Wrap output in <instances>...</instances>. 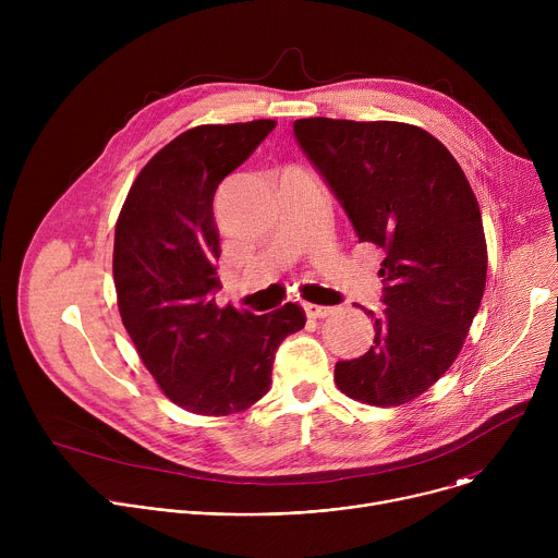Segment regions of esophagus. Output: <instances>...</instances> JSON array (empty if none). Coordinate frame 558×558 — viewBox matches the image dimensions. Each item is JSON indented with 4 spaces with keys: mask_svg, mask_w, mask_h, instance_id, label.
I'll return each mask as SVG.
<instances>
[{
    "mask_svg": "<svg viewBox=\"0 0 558 558\" xmlns=\"http://www.w3.org/2000/svg\"><path fill=\"white\" fill-rule=\"evenodd\" d=\"M304 311L308 317H327L333 313V306H320V304H304Z\"/></svg>",
    "mask_w": 558,
    "mask_h": 558,
    "instance_id": "34e87169",
    "label": "esophagus"
}]
</instances>
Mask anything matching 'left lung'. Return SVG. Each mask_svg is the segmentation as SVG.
<instances>
[{"label":"left lung","instance_id":"obj_1","mask_svg":"<svg viewBox=\"0 0 558 558\" xmlns=\"http://www.w3.org/2000/svg\"><path fill=\"white\" fill-rule=\"evenodd\" d=\"M308 163L347 211L360 243L384 252V311L373 347L336 364L357 402L402 407L459 355L480 311L488 252L480 203L454 156L426 130L395 121L298 119Z\"/></svg>","mask_w":558,"mask_h":558}]
</instances>
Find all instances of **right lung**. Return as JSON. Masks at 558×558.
Wrapping results in <instances>:
<instances>
[{
    "instance_id": "right-lung-1",
    "label": "right lung",
    "mask_w": 558,
    "mask_h": 558,
    "mask_svg": "<svg viewBox=\"0 0 558 558\" xmlns=\"http://www.w3.org/2000/svg\"><path fill=\"white\" fill-rule=\"evenodd\" d=\"M274 128L258 119L179 134L141 170L117 220L112 271L123 327L156 384L196 415L256 404L271 386L278 347L306 320L293 302L254 315L214 300V194Z\"/></svg>"
}]
</instances>
